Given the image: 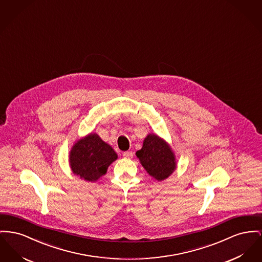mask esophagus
<instances>
[{
  "label": "esophagus",
  "instance_id": "1",
  "mask_svg": "<svg viewBox=\"0 0 262 262\" xmlns=\"http://www.w3.org/2000/svg\"><path fill=\"white\" fill-rule=\"evenodd\" d=\"M123 156L124 158H127V159H130L134 157V154L132 151H124L123 154Z\"/></svg>",
  "mask_w": 262,
  "mask_h": 262
}]
</instances>
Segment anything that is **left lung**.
<instances>
[{"mask_svg": "<svg viewBox=\"0 0 262 262\" xmlns=\"http://www.w3.org/2000/svg\"><path fill=\"white\" fill-rule=\"evenodd\" d=\"M136 154L144 169L158 181L168 178L176 169L175 155L169 144L154 134L144 139L141 149Z\"/></svg>", "mask_w": 262, "mask_h": 262, "instance_id": "8db88e82", "label": "left lung"}]
</instances>
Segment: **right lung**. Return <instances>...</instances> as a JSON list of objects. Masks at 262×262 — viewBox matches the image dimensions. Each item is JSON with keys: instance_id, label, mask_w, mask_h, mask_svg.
<instances>
[{"instance_id": "obj_1", "label": "right lung", "mask_w": 262, "mask_h": 262, "mask_svg": "<svg viewBox=\"0 0 262 262\" xmlns=\"http://www.w3.org/2000/svg\"><path fill=\"white\" fill-rule=\"evenodd\" d=\"M117 158L118 155L112 146L97 134H90L79 139L69 154L72 172L89 182H95L105 175L108 166Z\"/></svg>"}]
</instances>
